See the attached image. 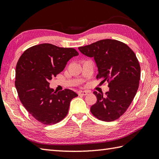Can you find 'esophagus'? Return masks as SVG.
Returning <instances> with one entry per match:
<instances>
[{
	"label": "esophagus",
	"mask_w": 159,
	"mask_h": 159,
	"mask_svg": "<svg viewBox=\"0 0 159 159\" xmlns=\"http://www.w3.org/2000/svg\"><path fill=\"white\" fill-rule=\"evenodd\" d=\"M87 94H88V92H87V91H79V95L85 96Z\"/></svg>",
	"instance_id": "34e87169"
}]
</instances>
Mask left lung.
<instances>
[{
    "instance_id": "1",
    "label": "left lung",
    "mask_w": 159,
    "mask_h": 159,
    "mask_svg": "<svg viewBox=\"0 0 159 159\" xmlns=\"http://www.w3.org/2000/svg\"><path fill=\"white\" fill-rule=\"evenodd\" d=\"M82 54L94 57L98 67L96 79L108 83L110 90L102 96L94 92L97 101L90 108L102 121H114L125 112L137 92L141 78L139 62L131 48L114 39H103L79 47Z\"/></svg>"
}]
</instances>
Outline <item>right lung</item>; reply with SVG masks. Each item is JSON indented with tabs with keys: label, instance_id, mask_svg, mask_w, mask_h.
I'll return each mask as SVG.
<instances>
[{
	"label": "right lung",
	"instance_id": "right-lung-1",
	"mask_svg": "<svg viewBox=\"0 0 159 159\" xmlns=\"http://www.w3.org/2000/svg\"><path fill=\"white\" fill-rule=\"evenodd\" d=\"M79 55L74 48L43 43L28 48L16 67L15 86L18 97L32 116L45 125L63 120L69 111L75 92L65 89L58 92L49 88V80L61 72L67 61Z\"/></svg>",
	"mask_w": 159,
	"mask_h": 159
}]
</instances>
